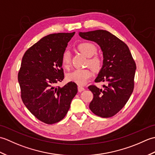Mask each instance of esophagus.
Segmentation results:
<instances>
[{
	"label": "esophagus",
	"mask_w": 155,
	"mask_h": 155,
	"mask_svg": "<svg viewBox=\"0 0 155 155\" xmlns=\"http://www.w3.org/2000/svg\"><path fill=\"white\" fill-rule=\"evenodd\" d=\"M84 90V88L83 87H82V86H78V92H82V91H83Z\"/></svg>",
	"instance_id": "1"
}]
</instances>
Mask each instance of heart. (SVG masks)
<instances>
[{"label":"heart","instance_id":"1","mask_svg":"<svg viewBox=\"0 0 155 155\" xmlns=\"http://www.w3.org/2000/svg\"><path fill=\"white\" fill-rule=\"evenodd\" d=\"M77 48L84 55L88 57L87 64L96 71H98L103 67V61L100 56L94 54L97 51L96 46L91 42H82L78 45ZM62 64L64 68H69L71 66V58L70 52L66 51L62 55ZM93 76V72L89 68L75 69L67 74L68 81L78 84H84L90 79Z\"/></svg>","mask_w":155,"mask_h":155}]
</instances>
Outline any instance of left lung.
Wrapping results in <instances>:
<instances>
[{"label":"left lung","mask_w":155,"mask_h":155,"mask_svg":"<svg viewBox=\"0 0 155 155\" xmlns=\"http://www.w3.org/2000/svg\"><path fill=\"white\" fill-rule=\"evenodd\" d=\"M79 35L99 45L104 57L103 67L95 82H107V84L103 85V89L95 85L88 87L93 93L90 109L98 117H113L124 107L133 93L135 62L128 46L108 31L81 32Z\"/></svg>","instance_id":"1"}]
</instances>
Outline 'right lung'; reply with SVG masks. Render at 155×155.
<instances>
[{
	"label": "right lung",
	"instance_id": "add662e5",
	"mask_svg": "<svg viewBox=\"0 0 155 155\" xmlns=\"http://www.w3.org/2000/svg\"><path fill=\"white\" fill-rule=\"evenodd\" d=\"M75 32L54 33L42 38L25 52L18 74L23 103L34 116L52 124L64 118L77 93L69 82L55 87L64 78L61 58Z\"/></svg>",
	"mask_w": 155,
	"mask_h": 155
}]
</instances>
